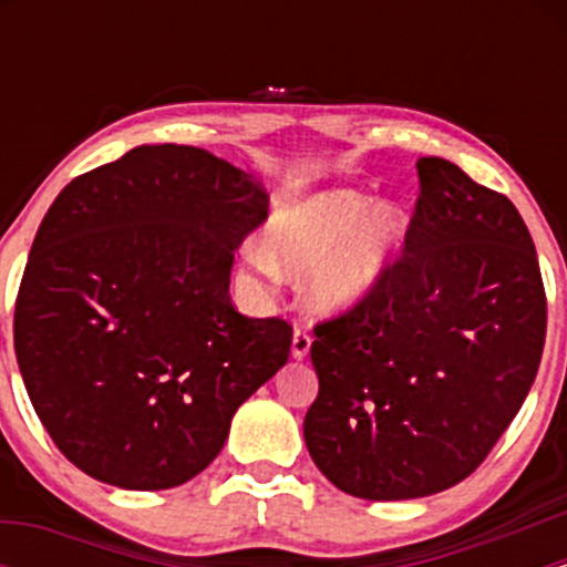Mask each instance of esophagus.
I'll return each mask as SVG.
<instances>
[{"instance_id": "esophagus-1", "label": "esophagus", "mask_w": 567, "mask_h": 567, "mask_svg": "<svg viewBox=\"0 0 567 567\" xmlns=\"http://www.w3.org/2000/svg\"><path fill=\"white\" fill-rule=\"evenodd\" d=\"M309 349H311V336H309V330L306 328H296V333H292V357H296V360H303L306 354H309Z\"/></svg>"}]
</instances>
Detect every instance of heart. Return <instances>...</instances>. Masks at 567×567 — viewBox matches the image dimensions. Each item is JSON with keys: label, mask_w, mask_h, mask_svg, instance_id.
<instances>
[{"label": "heart", "mask_w": 567, "mask_h": 567, "mask_svg": "<svg viewBox=\"0 0 567 567\" xmlns=\"http://www.w3.org/2000/svg\"><path fill=\"white\" fill-rule=\"evenodd\" d=\"M370 197L349 188L292 202L266 229L278 258L261 245H247L245 261L261 277H277V261L292 271L315 269L309 301L328 315L347 311L379 288L405 237L400 207L379 205L370 213Z\"/></svg>", "instance_id": "1"}]
</instances>
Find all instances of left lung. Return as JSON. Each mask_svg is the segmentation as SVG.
<instances>
[{
    "instance_id": "left-lung-1",
    "label": "left lung",
    "mask_w": 567,
    "mask_h": 567,
    "mask_svg": "<svg viewBox=\"0 0 567 567\" xmlns=\"http://www.w3.org/2000/svg\"><path fill=\"white\" fill-rule=\"evenodd\" d=\"M405 245L365 301L315 324L320 392L303 437L370 501L419 498L477 470L528 396L546 338L536 247L509 197L421 157Z\"/></svg>"
}]
</instances>
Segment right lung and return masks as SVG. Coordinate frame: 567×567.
<instances>
[{
    "label": "right lung",
    "instance_id": "add662e5",
    "mask_svg": "<svg viewBox=\"0 0 567 567\" xmlns=\"http://www.w3.org/2000/svg\"><path fill=\"white\" fill-rule=\"evenodd\" d=\"M269 218L250 173L197 146H138L76 175L39 224L16 357L71 464L127 491L199 474L237 408L288 362L292 324L239 315L234 247Z\"/></svg>",
    "mask_w": 567,
    "mask_h": 567
}]
</instances>
